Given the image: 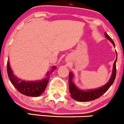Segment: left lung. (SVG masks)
I'll list each match as a JSON object with an SVG mask.
<instances>
[{
    "mask_svg": "<svg viewBox=\"0 0 124 124\" xmlns=\"http://www.w3.org/2000/svg\"><path fill=\"white\" fill-rule=\"evenodd\" d=\"M104 34H105V38L108 39L112 43L113 46H115V43H114L112 39L106 33H105ZM116 54H117V53H116ZM117 56H116V59L115 60V62H114L112 74H111L110 80L105 85L101 86V87L98 88L93 89V90H86V91L80 90L73 83V78L74 76H73V74L71 72H70L69 79H68L69 80V90L71 98L74 100L77 101L88 102L90 101L95 100L96 99H98L99 97L101 96L102 95H103L108 90L109 88L111 86V85L113 84L114 81H115L116 74V61H117Z\"/></svg>",
    "mask_w": 124,
    "mask_h": 124,
    "instance_id": "obj_1",
    "label": "left lung"
}]
</instances>
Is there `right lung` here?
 <instances>
[{"instance_id": "add662e5", "label": "right lung", "mask_w": 124, "mask_h": 124, "mask_svg": "<svg viewBox=\"0 0 124 124\" xmlns=\"http://www.w3.org/2000/svg\"><path fill=\"white\" fill-rule=\"evenodd\" d=\"M56 68V67L53 66L50 71L47 72L46 78H44L42 80L38 81H25L20 79L13 74V71L9 65V61L7 62V73L11 82L20 93L31 97L39 96L45 91L50 79V74Z\"/></svg>"}]
</instances>
